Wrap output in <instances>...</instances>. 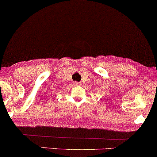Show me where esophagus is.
Masks as SVG:
<instances>
[{
    "mask_svg": "<svg viewBox=\"0 0 157 157\" xmlns=\"http://www.w3.org/2000/svg\"><path fill=\"white\" fill-rule=\"evenodd\" d=\"M74 84L75 85V86H81V82H77V81H75V82H74Z\"/></svg>",
    "mask_w": 157,
    "mask_h": 157,
    "instance_id": "1",
    "label": "esophagus"
}]
</instances>
